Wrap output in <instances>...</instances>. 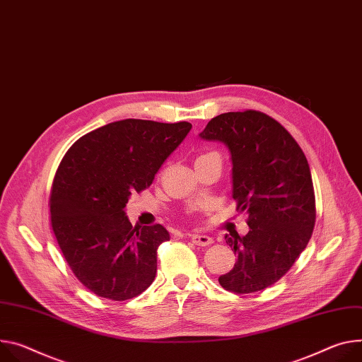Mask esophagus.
<instances>
[{"label": "esophagus", "mask_w": 362, "mask_h": 362, "mask_svg": "<svg viewBox=\"0 0 362 362\" xmlns=\"http://www.w3.org/2000/svg\"><path fill=\"white\" fill-rule=\"evenodd\" d=\"M192 243L196 245H201V247H206L211 245L214 243V238L209 235H204V234H193L192 235Z\"/></svg>", "instance_id": "34e87169"}]
</instances>
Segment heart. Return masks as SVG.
<instances>
[{"label":"heart","mask_w":362,"mask_h":362,"mask_svg":"<svg viewBox=\"0 0 362 362\" xmlns=\"http://www.w3.org/2000/svg\"><path fill=\"white\" fill-rule=\"evenodd\" d=\"M214 154H216V153H214V151H211V153H205V154L199 156V157H198V158H196V160H199V158H204V157H208V156H214Z\"/></svg>","instance_id":"b5f03b06"}]
</instances>
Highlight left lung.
Masks as SVG:
<instances>
[{
    "mask_svg": "<svg viewBox=\"0 0 362 362\" xmlns=\"http://www.w3.org/2000/svg\"><path fill=\"white\" fill-rule=\"evenodd\" d=\"M201 137L231 151L233 198L237 211L248 214L247 235H225L238 259L218 281L237 294L264 290L291 269L313 233L316 204L306 156L279 121L255 110L212 118Z\"/></svg>",
    "mask_w": 362,
    "mask_h": 362,
    "instance_id": "8db88e82",
    "label": "left lung"
}]
</instances>
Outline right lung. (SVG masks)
Segmentation results:
<instances>
[{
  "instance_id": "add662e5",
  "label": "right lung",
  "mask_w": 362,
  "mask_h": 362,
  "mask_svg": "<svg viewBox=\"0 0 362 362\" xmlns=\"http://www.w3.org/2000/svg\"><path fill=\"white\" fill-rule=\"evenodd\" d=\"M192 128L128 118L96 128L66 151L50 192V223L76 279L100 298L133 299L154 280L157 248L169 241L160 223L133 226L124 208Z\"/></svg>"
}]
</instances>
